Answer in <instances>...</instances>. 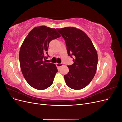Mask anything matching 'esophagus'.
I'll list each match as a JSON object with an SVG mask.
<instances>
[{
    "instance_id": "1",
    "label": "esophagus",
    "mask_w": 122,
    "mask_h": 122,
    "mask_svg": "<svg viewBox=\"0 0 122 122\" xmlns=\"http://www.w3.org/2000/svg\"><path fill=\"white\" fill-rule=\"evenodd\" d=\"M56 66L58 67H61V66H63V64L62 63H61V64H56Z\"/></svg>"
}]
</instances>
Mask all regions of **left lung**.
<instances>
[{"label": "left lung", "instance_id": "1", "mask_svg": "<svg viewBox=\"0 0 122 122\" xmlns=\"http://www.w3.org/2000/svg\"><path fill=\"white\" fill-rule=\"evenodd\" d=\"M65 39L69 56L74 64L68 66L64 75L66 84L72 89H82L89 84L96 72L98 54L92 41L82 30L73 27L57 28Z\"/></svg>", "mask_w": 122, "mask_h": 122}]
</instances>
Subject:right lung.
I'll return each instance as SVG.
<instances>
[{
    "label": "right lung",
    "mask_w": 122,
    "mask_h": 122,
    "mask_svg": "<svg viewBox=\"0 0 122 122\" xmlns=\"http://www.w3.org/2000/svg\"><path fill=\"white\" fill-rule=\"evenodd\" d=\"M60 36L55 28L40 26L33 28L22 44L19 52L21 71L26 81L35 89H46L53 83L58 71L56 66L43 60L49 56L50 42Z\"/></svg>",
    "instance_id": "right-lung-1"
}]
</instances>
